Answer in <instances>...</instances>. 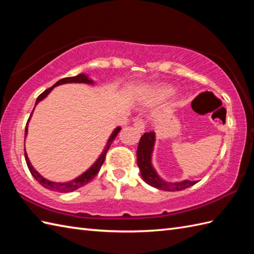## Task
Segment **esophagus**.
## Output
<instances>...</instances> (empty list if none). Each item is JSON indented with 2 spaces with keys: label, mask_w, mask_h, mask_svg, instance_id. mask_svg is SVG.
Returning a JSON list of instances; mask_svg holds the SVG:
<instances>
[{
  "label": "esophagus",
  "mask_w": 254,
  "mask_h": 254,
  "mask_svg": "<svg viewBox=\"0 0 254 254\" xmlns=\"http://www.w3.org/2000/svg\"><path fill=\"white\" fill-rule=\"evenodd\" d=\"M133 126L138 131L142 132L144 130V128H145V123H144L143 120H141V118H137V120L134 121V123H133Z\"/></svg>",
  "instance_id": "esophagus-1"
}]
</instances>
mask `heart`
I'll use <instances>...</instances> for the list:
<instances>
[{"label":"heart","instance_id":"1","mask_svg":"<svg viewBox=\"0 0 254 254\" xmlns=\"http://www.w3.org/2000/svg\"><path fill=\"white\" fill-rule=\"evenodd\" d=\"M173 92H174V90L170 87H157L154 91L155 97L160 100H164V99L168 98L170 95L173 94Z\"/></svg>","mask_w":254,"mask_h":254}]
</instances>
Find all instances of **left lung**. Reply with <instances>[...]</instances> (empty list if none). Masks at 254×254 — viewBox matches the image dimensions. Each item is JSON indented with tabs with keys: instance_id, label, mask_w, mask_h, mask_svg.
I'll return each instance as SVG.
<instances>
[{
	"instance_id": "left-lung-1",
	"label": "left lung",
	"mask_w": 254,
	"mask_h": 254,
	"mask_svg": "<svg viewBox=\"0 0 254 254\" xmlns=\"http://www.w3.org/2000/svg\"><path fill=\"white\" fill-rule=\"evenodd\" d=\"M154 144L155 132H144L143 136L140 138L137 149V164L142 179L146 184L164 191H180L196 184V182H190V180H183L180 183H167L162 179L152 165V153H153Z\"/></svg>"
}]
</instances>
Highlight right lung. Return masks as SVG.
<instances>
[{
	"label": "right lung",
	"mask_w": 254,
	"mask_h": 254,
	"mask_svg": "<svg viewBox=\"0 0 254 254\" xmlns=\"http://www.w3.org/2000/svg\"><path fill=\"white\" fill-rule=\"evenodd\" d=\"M64 83H89V84H93L94 82H93L92 79H90V78L87 75H84V74H79V75L74 76V77L63 78V79L59 80L55 84H53L52 87L47 89L46 91L42 92L40 95H39L37 101H36V105L39 102H40V101H42L44 98H47L48 94L51 91H52L54 87H58V86H60V84H64ZM33 110H35V109H33ZM31 115H32V113H31ZM31 115H30V117H31ZM30 117H29V120H28V122L30 121ZM28 122H27V126H26V129H25V139L27 137V132H28ZM121 129H122L121 127H117V128L114 129V131L112 132V134H111L109 140H108V142H106V145H105L103 152L100 154L99 159L94 162V164L90 168H88L86 172L82 173L80 176H78L77 178L70 180V182H67V183H54V182H51V180H48V179H46L44 177H42L41 175L39 174L35 170V168H33V166L31 165V163H30L29 159H28V155H27L26 150H25V160H26V163H27V166H28V168H29V171H30L32 176L35 177V179L37 180V182L40 184L41 186H43L44 188H47L49 190H52V191H58V192H71V191H75L78 188H81L82 186L87 185L88 183L91 182V180L94 178L95 175H97L100 172V168H101V166H102V164L104 163V160H105L106 152H108V150L110 149L112 142L114 141V139L116 138L118 132L121 131Z\"/></svg>",
	"instance_id": "right-lung-1"
}]
</instances>
